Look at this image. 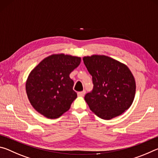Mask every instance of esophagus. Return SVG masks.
I'll list each match as a JSON object with an SVG mask.
<instances>
[{"label": "esophagus", "instance_id": "esophagus-1", "mask_svg": "<svg viewBox=\"0 0 158 158\" xmlns=\"http://www.w3.org/2000/svg\"><path fill=\"white\" fill-rule=\"evenodd\" d=\"M85 90H83V91L81 92H79L78 93H77V95H78V96H80V97H83L85 95Z\"/></svg>", "mask_w": 158, "mask_h": 158}]
</instances>
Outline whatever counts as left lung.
Here are the masks:
<instances>
[{
	"mask_svg": "<svg viewBox=\"0 0 158 158\" xmlns=\"http://www.w3.org/2000/svg\"><path fill=\"white\" fill-rule=\"evenodd\" d=\"M92 76L93 89L85 95L89 108L98 117L110 120L130 107L136 92V83L128 67L105 55L83 58Z\"/></svg>",
	"mask_w": 158,
	"mask_h": 158,
	"instance_id": "8db88e82",
	"label": "left lung"
}]
</instances>
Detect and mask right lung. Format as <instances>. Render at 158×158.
<instances>
[{
    "instance_id": "obj_1",
    "label": "right lung",
    "mask_w": 158,
    "mask_h": 158,
    "mask_svg": "<svg viewBox=\"0 0 158 158\" xmlns=\"http://www.w3.org/2000/svg\"><path fill=\"white\" fill-rule=\"evenodd\" d=\"M81 58L58 53L42 60L29 74L26 91L31 105L48 118H57L68 111L77 97L69 74Z\"/></svg>"
}]
</instances>
